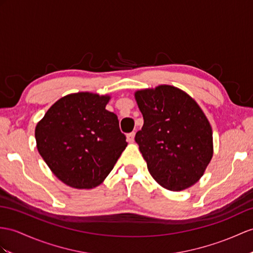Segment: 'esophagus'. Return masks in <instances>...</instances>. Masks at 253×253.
<instances>
[{"instance_id": "esophagus-1", "label": "esophagus", "mask_w": 253, "mask_h": 253, "mask_svg": "<svg viewBox=\"0 0 253 253\" xmlns=\"http://www.w3.org/2000/svg\"><path fill=\"white\" fill-rule=\"evenodd\" d=\"M134 136H135V133L134 132H131V133H128L126 135V138H127L128 143H133V141H134Z\"/></svg>"}]
</instances>
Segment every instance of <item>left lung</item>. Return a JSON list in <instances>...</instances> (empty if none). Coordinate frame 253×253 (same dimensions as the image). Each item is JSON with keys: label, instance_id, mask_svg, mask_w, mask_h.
<instances>
[{"label": "left lung", "instance_id": "obj_1", "mask_svg": "<svg viewBox=\"0 0 253 253\" xmlns=\"http://www.w3.org/2000/svg\"><path fill=\"white\" fill-rule=\"evenodd\" d=\"M135 98L144 117L135 141L150 175L171 191L191 187L212 158L206 116L186 92L168 84L137 91Z\"/></svg>", "mask_w": 253, "mask_h": 253}]
</instances>
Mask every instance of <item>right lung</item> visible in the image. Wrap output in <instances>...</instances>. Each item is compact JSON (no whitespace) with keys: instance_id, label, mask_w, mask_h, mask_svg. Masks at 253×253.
<instances>
[{"instance_id":"obj_1","label":"right lung","mask_w":253,"mask_h":253,"mask_svg":"<svg viewBox=\"0 0 253 253\" xmlns=\"http://www.w3.org/2000/svg\"><path fill=\"white\" fill-rule=\"evenodd\" d=\"M109 98L89 92L69 94L55 102L36 126L40 155L67 186H98L126 149L118 117L105 109Z\"/></svg>"}]
</instances>
